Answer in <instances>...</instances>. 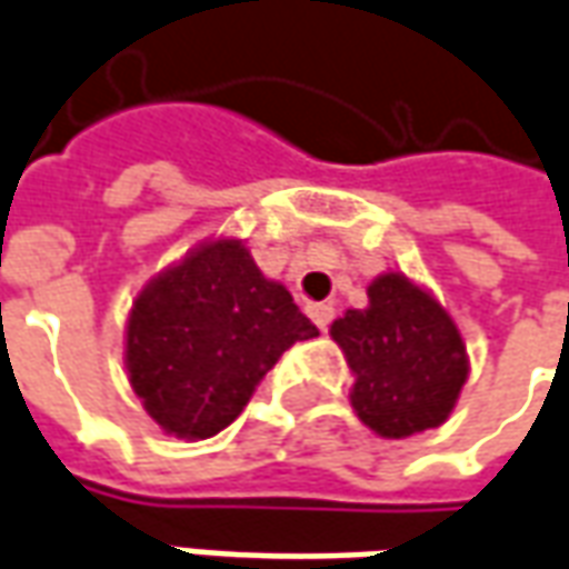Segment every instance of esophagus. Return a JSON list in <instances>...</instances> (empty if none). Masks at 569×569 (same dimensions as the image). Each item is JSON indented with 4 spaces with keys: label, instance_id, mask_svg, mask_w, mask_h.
<instances>
[{
    "label": "esophagus",
    "instance_id": "esophagus-1",
    "mask_svg": "<svg viewBox=\"0 0 569 569\" xmlns=\"http://www.w3.org/2000/svg\"><path fill=\"white\" fill-rule=\"evenodd\" d=\"M307 312H309V319L319 325L322 331L331 325V319H335V309L328 307V303H309Z\"/></svg>",
    "mask_w": 569,
    "mask_h": 569
}]
</instances>
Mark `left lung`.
Masks as SVG:
<instances>
[{"label":"left lung","instance_id":"8db88e82","mask_svg":"<svg viewBox=\"0 0 569 569\" xmlns=\"http://www.w3.org/2000/svg\"><path fill=\"white\" fill-rule=\"evenodd\" d=\"M347 352L359 421L387 440L440 427L468 378V356L449 312L399 272L375 278L368 309L331 325Z\"/></svg>","mask_w":569,"mask_h":569}]
</instances>
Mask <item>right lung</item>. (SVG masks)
I'll return each mask as SVG.
<instances>
[{
	"instance_id": "1",
	"label": "right lung",
	"mask_w": 569,
	"mask_h": 569,
	"mask_svg": "<svg viewBox=\"0 0 569 569\" xmlns=\"http://www.w3.org/2000/svg\"><path fill=\"white\" fill-rule=\"evenodd\" d=\"M319 328L241 241H210L160 272L132 303L127 368L167 433L207 440L229 427L266 371Z\"/></svg>"
}]
</instances>
